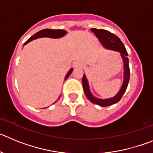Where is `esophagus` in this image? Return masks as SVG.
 Here are the masks:
<instances>
[{"label":"esophagus","instance_id":"obj_1","mask_svg":"<svg viewBox=\"0 0 153 153\" xmlns=\"http://www.w3.org/2000/svg\"><path fill=\"white\" fill-rule=\"evenodd\" d=\"M75 67H79V68H82V67H83V64H82L81 63H76L75 64Z\"/></svg>","mask_w":153,"mask_h":153}]
</instances>
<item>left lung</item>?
<instances>
[{
    "instance_id": "1",
    "label": "left lung",
    "mask_w": 153,
    "mask_h": 153,
    "mask_svg": "<svg viewBox=\"0 0 153 153\" xmlns=\"http://www.w3.org/2000/svg\"><path fill=\"white\" fill-rule=\"evenodd\" d=\"M91 30L95 33L97 38L100 41L102 45L107 49L113 50L115 51H118L121 53V56L123 60V67H124V76H123V83L122 86L120 88V90L118 92L117 95L112 98L109 99H98L97 97H93L92 95L91 92L89 87L88 81L86 79V76L83 74V76L82 78V82H83V87L84 93L86 94V97L89 99V100L94 104H97L100 106H111L113 104L117 103V102L121 100L122 97L123 96L124 93L126 92L129 83V76H130V72H129V59L127 57L128 53L124 47L123 44L120 40L118 36H117L113 33H110L109 31L102 29H96V28H92Z\"/></svg>"
}]
</instances>
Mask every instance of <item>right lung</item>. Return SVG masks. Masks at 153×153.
Here are the masks:
<instances>
[{
    "instance_id": "add662e5",
    "label": "right lung",
    "mask_w": 153,
    "mask_h": 153,
    "mask_svg": "<svg viewBox=\"0 0 153 153\" xmlns=\"http://www.w3.org/2000/svg\"><path fill=\"white\" fill-rule=\"evenodd\" d=\"M67 33V31L63 30H53V29H44L42 30L38 31L37 33H35L34 35H33L32 36H30L27 40L25 43H24V46L26 45L27 44H28L29 42L32 41V40H35V39L40 38V37H51V38H60L62 37L64 35H66ZM73 71V69L71 68L68 71L67 74L66 75V77H65L64 80L67 79L69 77V76L71 74Z\"/></svg>"
}]
</instances>
